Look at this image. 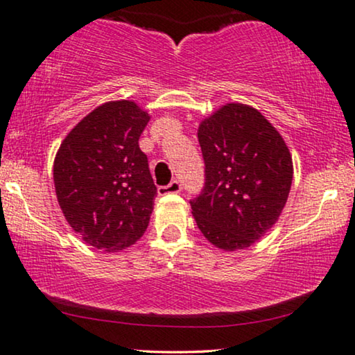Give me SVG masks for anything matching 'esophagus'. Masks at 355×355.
Masks as SVG:
<instances>
[{
	"mask_svg": "<svg viewBox=\"0 0 355 355\" xmlns=\"http://www.w3.org/2000/svg\"><path fill=\"white\" fill-rule=\"evenodd\" d=\"M157 191L161 196H164V194H177L182 191V183L177 182V180H173V182L168 183L167 187H159Z\"/></svg>",
	"mask_w": 355,
	"mask_h": 355,
	"instance_id": "obj_1",
	"label": "esophagus"
}]
</instances>
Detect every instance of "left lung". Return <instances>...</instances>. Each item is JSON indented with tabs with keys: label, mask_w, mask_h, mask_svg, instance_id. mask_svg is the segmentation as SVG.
I'll use <instances>...</instances> for the list:
<instances>
[{
	"label": "left lung",
	"mask_w": 355,
	"mask_h": 355,
	"mask_svg": "<svg viewBox=\"0 0 355 355\" xmlns=\"http://www.w3.org/2000/svg\"><path fill=\"white\" fill-rule=\"evenodd\" d=\"M206 184L191 214L222 251L252 246L278 222L293 183V157L278 130L243 103H227L198 128Z\"/></svg>",
	"instance_id": "left-lung-1"
}]
</instances>
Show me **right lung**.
Returning a JSON list of instances; mask_svg holds the SVG:
<instances>
[{
  "label": "right lung",
  "instance_id": "1",
  "mask_svg": "<svg viewBox=\"0 0 355 355\" xmlns=\"http://www.w3.org/2000/svg\"><path fill=\"white\" fill-rule=\"evenodd\" d=\"M148 111L107 101L85 116L59 146L53 166L59 207L89 246L119 252L146 232L157 188L138 146Z\"/></svg>",
  "mask_w": 355,
  "mask_h": 355
}]
</instances>
